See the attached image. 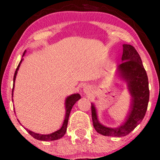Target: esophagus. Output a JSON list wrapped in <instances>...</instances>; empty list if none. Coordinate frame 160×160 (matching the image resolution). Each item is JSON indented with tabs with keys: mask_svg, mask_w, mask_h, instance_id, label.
Instances as JSON below:
<instances>
[{
	"mask_svg": "<svg viewBox=\"0 0 160 160\" xmlns=\"http://www.w3.org/2000/svg\"><path fill=\"white\" fill-rule=\"evenodd\" d=\"M82 91H83V93L86 95H91L93 92L92 89L91 88V86H85V87L83 88V90Z\"/></svg>",
	"mask_w": 160,
	"mask_h": 160,
	"instance_id": "1",
	"label": "esophagus"
}]
</instances>
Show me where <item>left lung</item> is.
Here are the masks:
<instances>
[{
	"label": "left lung",
	"mask_w": 160,
	"mask_h": 160,
	"mask_svg": "<svg viewBox=\"0 0 160 160\" xmlns=\"http://www.w3.org/2000/svg\"><path fill=\"white\" fill-rule=\"evenodd\" d=\"M122 47V63L117 67V74L126 83L131 97L125 121L116 128L104 126L99 122L95 105L91 104L93 126L97 132L104 136L123 137L132 132L144 119L149 102L148 78L141 57L132 45L123 44Z\"/></svg>",
	"instance_id": "8db88e82"
}]
</instances>
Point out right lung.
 Returning a JSON list of instances; mask_svg holds the SVG:
<instances>
[{
  "mask_svg": "<svg viewBox=\"0 0 160 160\" xmlns=\"http://www.w3.org/2000/svg\"><path fill=\"white\" fill-rule=\"evenodd\" d=\"M25 52H26V50H25V52L23 53L22 57L25 56ZM22 61H23V58H22L21 61H20V62H19V65H18L17 68H16V70L15 74H14L13 87H12V96H13V90H14V86H15V80L16 78V75H17L18 71H19V68L20 65H21V63L22 62ZM80 98V95L78 94V93H76V94H72L66 98L65 102V120H64V122H63V123H62V127L60 128L58 130H57V131L54 132H52V133L48 134V135H42V134H38V133L34 132L31 131V130L28 129V128H25V130H26L30 134V135H32L33 138H34L37 139V140H39V141H55V140H58V139L62 138L65 135V134L66 132V130H67L68 122L69 115H70V113H71V109H72V107L74 105V104L76 103V102H78ZM12 100L13 101V98H12Z\"/></svg>",
  "mask_w": 160,
  "mask_h": 160,
  "instance_id": "obj_1",
  "label": "right lung"
}]
</instances>
